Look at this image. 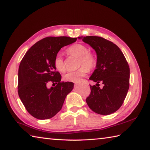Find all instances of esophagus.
I'll return each instance as SVG.
<instances>
[{
  "label": "esophagus",
  "mask_w": 150,
  "mask_h": 150,
  "mask_svg": "<svg viewBox=\"0 0 150 150\" xmlns=\"http://www.w3.org/2000/svg\"><path fill=\"white\" fill-rule=\"evenodd\" d=\"M82 81H84V82H86V80H85V79H83V80H82Z\"/></svg>",
  "instance_id": "34e87169"
}]
</instances>
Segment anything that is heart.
Wrapping results in <instances>:
<instances>
[{"label":"heart","mask_w":150,"mask_h":150,"mask_svg":"<svg viewBox=\"0 0 150 150\" xmlns=\"http://www.w3.org/2000/svg\"><path fill=\"white\" fill-rule=\"evenodd\" d=\"M67 52L71 55L79 58V66H82L76 71H71L64 75V80L68 82H79L81 79L85 76L90 69L94 67L96 64V58L91 52H88V48L82 44H75L67 49ZM54 66L60 72H64L66 66L64 59L60 54H58L54 58Z\"/></svg>","instance_id":"obj_1"}]
</instances>
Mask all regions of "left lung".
<instances>
[{
    "instance_id": "8db88e82",
    "label": "left lung",
    "mask_w": 150,
    "mask_h": 150,
    "mask_svg": "<svg viewBox=\"0 0 150 150\" xmlns=\"http://www.w3.org/2000/svg\"><path fill=\"white\" fill-rule=\"evenodd\" d=\"M96 53V69L89 79L96 82L86 99L88 107L98 114L107 115L117 111L123 103L129 88V64L117 46L102 37H79ZM102 82L100 89L99 83Z\"/></svg>"
}]
</instances>
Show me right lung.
I'll return each instance as SVG.
<instances>
[{
    "instance_id": "1",
    "label": "right lung",
    "mask_w": 150,
    "mask_h": 150,
    "mask_svg": "<svg viewBox=\"0 0 150 150\" xmlns=\"http://www.w3.org/2000/svg\"><path fill=\"white\" fill-rule=\"evenodd\" d=\"M77 38L49 37L39 40L27 52L18 70V95L27 111L38 119L53 117L61 110L74 83L61 82L56 71L54 58L60 49L75 42ZM57 85L50 89L48 82Z\"/></svg>"
}]
</instances>
